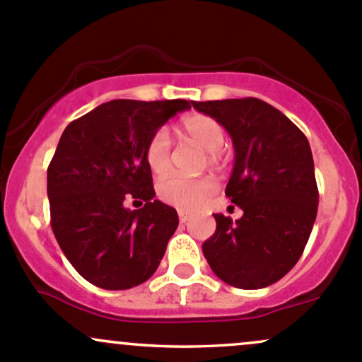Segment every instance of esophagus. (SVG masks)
<instances>
[{"mask_svg":"<svg viewBox=\"0 0 362 362\" xmlns=\"http://www.w3.org/2000/svg\"><path fill=\"white\" fill-rule=\"evenodd\" d=\"M180 221H181L182 224L188 223V221H189V214L188 212H180Z\"/></svg>","mask_w":362,"mask_h":362,"instance_id":"obj_1","label":"esophagus"}]
</instances>
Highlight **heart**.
Here are the masks:
<instances>
[{"label":"heart","mask_w":362,"mask_h":362,"mask_svg":"<svg viewBox=\"0 0 362 362\" xmlns=\"http://www.w3.org/2000/svg\"><path fill=\"white\" fill-rule=\"evenodd\" d=\"M181 131L198 146L211 151L209 160L212 164L217 162V150L224 145L226 134L216 119L202 114L188 115L182 119ZM145 158L151 173L157 176H162L170 169V139L165 129H157L150 136L145 146ZM214 189L216 185L211 177L170 176L158 185V197L165 204L182 211H192L200 207L212 195Z\"/></svg>","instance_id":"1"}]
</instances>
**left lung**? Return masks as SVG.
Returning <instances> with one entry per match:
<instances>
[{
    "label": "left lung",
    "instance_id": "1",
    "mask_svg": "<svg viewBox=\"0 0 362 362\" xmlns=\"http://www.w3.org/2000/svg\"><path fill=\"white\" fill-rule=\"evenodd\" d=\"M233 139L226 197L243 211L214 214L216 233L202 245L217 278L243 290L266 288L297 264L317 214L314 160L305 134L259 98L192 102Z\"/></svg>",
    "mask_w": 362,
    "mask_h": 362
}]
</instances>
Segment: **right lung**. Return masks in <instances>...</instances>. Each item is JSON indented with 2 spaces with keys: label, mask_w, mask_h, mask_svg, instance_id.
Instances as JSON below:
<instances>
[{
  "label": "right lung",
  "mask_w": 362,
  "mask_h": 362,
  "mask_svg": "<svg viewBox=\"0 0 362 362\" xmlns=\"http://www.w3.org/2000/svg\"><path fill=\"white\" fill-rule=\"evenodd\" d=\"M186 100H112L65 127L48 167L52 229L84 279L103 290L141 285L157 271L180 219L155 200L145 158L150 136ZM146 205L129 211L126 199Z\"/></svg>",
  "instance_id": "add662e5"
}]
</instances>
